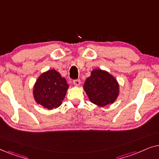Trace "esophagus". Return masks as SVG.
<instances>
[{
    "label": "esophagus",
    "mask_w": 159,
    "mask_h": 159,
    "mask_svg": "<svg viewBox=\"0 0 159 159\" xmlns=\"http://www.w3.org/2000/svg\"><path fill=\"white\" fill-rule=\"evenodd\" d=\"M73 83L76 86H79L80 83H81V82H80V79H77V80H73Z\"/></svg>",
    "instance_id": "1"
}]
</instances>
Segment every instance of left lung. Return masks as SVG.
Here are the masks:
<instances>
[{"mask_svg":"<svg viewBox=\"0 0 159 159\" xmlns=\"http://www.w3.org/2000/svg\"><path fill=\"white\" fill-rule=\"evenodd\" d=\"M119 89L115 78L101 69L93 70L84 84V90L90 101L100 106L114 103L119 95Z\"/></svg>","mask_w":159,"mask_h":159,"instance_id":"obj_1","label":"left lung"}]
</instances>
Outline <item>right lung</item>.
Wrapping results in <instances>:
<instances>
[{"label":"right lung","instance_id":"obj_1","mask_svg":"<svg viewBox=\"0 0 159 159\" xmlns=\"http://www.w3.org/2000/svg\"><path fill=\"white\" fill-rule=\"evenodd\" d=\"M68 84L66 80L54 69L43 73L34 86L35 101L48 109L58 108L66 95Z\"/></svg>","mask_w":159,"mask_h":159}]
</instances>
